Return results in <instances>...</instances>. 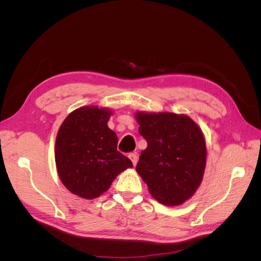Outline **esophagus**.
<instances>
[{"label":"esophagus","instance_id":"esophagus-1","mask_svg":"<svg viewBox=\"0 0 261 261\" xmlns=\"http://www.w3.org/2000/svg\"><path fill=\"white\" fill-rule=\"evenodd\" d=\"M128 158H129V159L132 160V162H133V164H134V165H136V164H137L138 158H137V154H136L135 152L129 153V154H128Z\"/></svg>","mask_w":261,"mask_h":261}]
</instances>
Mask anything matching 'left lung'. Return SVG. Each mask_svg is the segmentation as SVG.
Masks as SVG:
<instances>
[{
  "label": "left lung",
  "instance_id": "1",
  "mask_svg": "<svg viewBox=\"0 0 261 261\" xmlns=\"http://www.w3.org/2000/svg\"><path fill=\"white\" fill-rule=\"evenodd\" d=\"M135 117L147 140L136 171L155 200L179 206L201 184L207 160L203 134L185 114L137 112Z\"/></svg>",
  "mask_w": 261,
  "mask_h": 261
}]
</instances>
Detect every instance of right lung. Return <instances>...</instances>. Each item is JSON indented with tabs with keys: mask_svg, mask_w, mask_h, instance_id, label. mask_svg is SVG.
Segmentation results:
<instances>
[{
	"mask_svg": "<svg viewBox=\"0 0 261 261\" xmlns=\"http://www.w3.org/2000/svg\"><path fill=\"white\" fill-rule=\"evenodd\" d=\"M113 111L82 107L62 123L55 140L58 174L68 191L84 199L106 193L115 177L133 168L127 156L117 151V135L108 127Z\"/></svg>",
	"mask_w": 261,
	"mask_h": 261,
	"instance_id": "add662e5",
	"label": "right lung"
}]
</instances>
